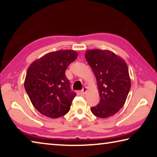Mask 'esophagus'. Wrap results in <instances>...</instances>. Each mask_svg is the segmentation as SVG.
<instances>
[{
  "label": "esophagus",
  "instance_id": "1",
  "mask_svg": "<svg viewBox=\"0 0 157 157\" xmlns=\"http://www.w3.org/2000/svg\"><path fill=\"white\" fill-rule=\"evenodd\" d=\"M87 89H88V88H87L86 86H84L83 89H82V90L81 91V94L82 95H84L85 94H86V92L87 91Z\"/></svg>",
  "mask_w": 157,
  "mask_h": 157
}]
</instances>
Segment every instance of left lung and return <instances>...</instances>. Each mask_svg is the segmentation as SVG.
<instances>
[{"instance_id":"left-lung-1","label":"left lung","mask_w":157,"mask_h":157,"mask_svg":"<svg viewBox=\"0 0 157 157\" xmlns=\"http://www.w3.org/2000/svg\"><path fill=\"white\" fill-rule=\"evenodd\" d=\"M85 58L94 73L100 97L91 112L101 118L113 116L123 107L131 88L127 63L107 50H89Z\"/></svg>"}]
</instances>
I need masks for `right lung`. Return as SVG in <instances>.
<instances>
[{"label":"right lung","mask_w":157,"mask_h":157,"mask_svg":"<svg viewBox=\"0 0 157 157\" xmlns=\"http://www.w3.org/2000/svg\"><path fill=\"white\" fill-rule=\"evenodd\" d=\"M77 57L74 50H58L48 53L29 66L25 89L32 104L41 114L57 118L70 110L76 94L71 91L65 71Z\"/></svg>","instance_id":"add662e5"}]
</instances>
